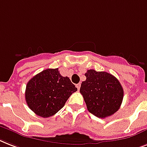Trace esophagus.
Instances as JSON below:
<instances>
[{"mask_svg": "<svg viewBox=\"0 0 147 147\" xmlns=\"http://www.w3.org/2000/svg\"><path fill=\"white\" fill-rule=\"evenodd\" d=\"M80 87H81V84H80V83H79V84H76V88H78V90H79Z\"/></svg>", "mask_w": 147, "mask_h": 147, "instance_id": "esophagus-1", "label": "esophagus"}]
</instances>
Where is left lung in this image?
Listing matches in <instances>:
<instances>
[{
	"label": "left lung",
	"instance_id": "obj_1",
	"mask_svg": "<svg viewBox=\"0 0 147 147\" xmlns=\"http://www.w3.org/2000/svg\"><path fill=\"white\" fill-rule=\"evenodd\" d=\"M80 93L88 110L95 116L104 119L119 110L123 100L124 90L115 76L106 71L88 70Z\"/></svg>",
	"mask_w": 147,
	"mask_h": 147
}]
</instances>
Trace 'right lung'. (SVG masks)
Masks as SVG:
<instances>
[{
	"mask_svg": "<svg viewBox=\"0 0 147 147\" xmlns=\"http://www.w3.org/2000/svg\"><path fill=\"white\" fill-rule=\"evenodd\" d=\"M76 90L69 78L62 76L58 69H47L28 81L25 98L31 110L47 118L60 110Z\"/></svg>",
	"mask_w": 147,
	"mask_h": 147,
	"instance_id": "add662e5",
	"label": "right lung"
}]
</instances>
